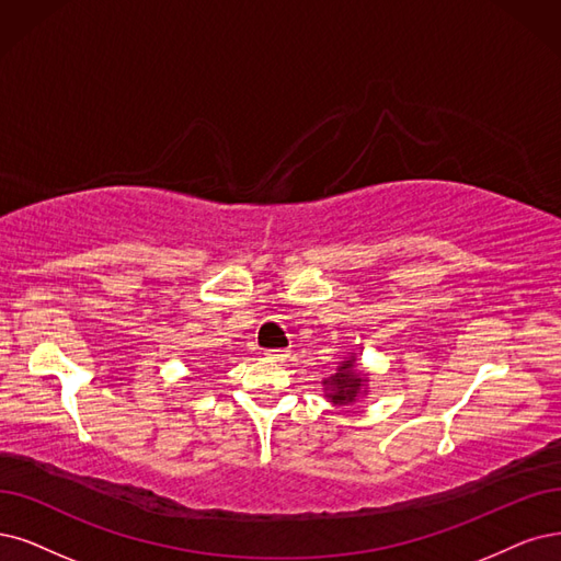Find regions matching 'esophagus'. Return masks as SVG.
I'll return each mask as SVG.
<instances>
[{
  "label": "esophagus",
  "instance_id": "1",
  "mask_svg": "<svg viewBox=\"0 0 561 561\" xmlns=\"http://www.w3.org/2000/svg\"><path fill=\"white\" fill-rule=\"evenodd\" d=\"M265 358L273 360V363H284L288 358V351H284V348H270V351H265Z\"/></svg>",
  "mask_w": 561,
  "mask_h": 561
}]
</instances>
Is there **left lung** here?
I'll use <instances>...</instances> for the list:
<instances>
[{
  "mask_svg": "<svg viewBox=\"0 0 561 561\" xmlns=\"http://www.w3.org/2000/svg\"><path fill=\"white\" fill-rule=\"evenodd\" d=\"M321 386L325 400L333 402L335 407H354L369 396V377L365 375V369L358 367L356 354L340 360L337 369L330 377H325Z\"/></svg>",
  "mask_w": 561,
  "mask_h": 561,
  "instance_id": "left-lung-1",
  "label": "left lung"
}]
</instances>
